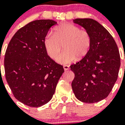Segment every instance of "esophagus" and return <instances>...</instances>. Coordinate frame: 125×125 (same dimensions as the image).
<instances>
[{
  "instance_id": "obj_1",
  "label": "esophagus",
  "mask_w": 125,
  "mask_h": 125,
  "mask_svg": "<svg viewBox=\"0 0 125 125\" xmlns=\"http://www.w3.org/2000/svg\"><path fill=\"white\" fill-rule=\"evenodd\" d=\"M63 68H64V70H66V71L69 70V66H68V65H64Z\"/></svg>"
}]
</instances>
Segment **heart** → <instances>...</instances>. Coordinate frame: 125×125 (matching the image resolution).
Listing matches in <instances>:
<instances>
[{
  "mask_svg": "<svg viewBox=\"0 0 125 125\" xmlns=\"http://www.w3.org/2000/svg\"><path fill=\"white\" fill-rule=\"evenodd\" d=\"M63 45L65 50L57 58L60 64H69L76 59H82L89 52L91 46V37L86 30L81 29L71 23L58 25L53 33L46 35L44 46L47 55L56 59Z\"/></svg>",
  "mask_w": 125,
  "mask_h": 125,
  "instance_id": "b5f03b06",
  "label": "heart"
}]
</instances>
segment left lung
<instances>
[{
    "instance_id": "1",
    "label": "left lung",
    "mask_w": 125,
    "mask_h": 125,
    "mask_svg": "<svg viewBox=\"0 0 125 125\" xmlns=\"http://www.w3.org/2000/svg\"><path fill=\"white\" fill-rule=\"evenodd\" d=\"M74 22L89 33L91 46L86 56L70 66L74 73L73 91L82 102H98L109 95L118 79L120 67L118 48L109 32L94 20L76 19Z\"/></svg>"
}]
</instances>
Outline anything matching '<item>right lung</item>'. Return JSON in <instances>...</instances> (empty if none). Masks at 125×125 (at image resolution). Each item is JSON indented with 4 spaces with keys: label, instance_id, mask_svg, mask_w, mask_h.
<instances>
[{
    "label": "right lung",
    "instance_id": "add662e5",
    "mask_svg": "<svg viewBox=\"0 0 125 125\" xmlns=\"http://www.w3.org/2000/svg\"><path fill=\"white\" fill-rule=\"evenodd\" d=\"M56 24L50 19L30 22L15 32L5 51L7 82L14 97L29 106L40 107L49 102L64 72L44 46L49 29Z\"/></svg>",
    "mask_w": 125,
    "mask_h": 125
}]
</instances>
